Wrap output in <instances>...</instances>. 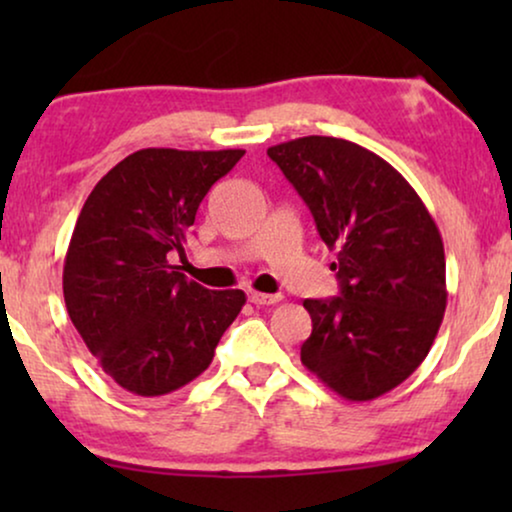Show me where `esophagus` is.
<instances>
[{"label":"esophagus","instance_id":"1","mask_svg":"<svg viewBox=\"0 0 512 512\" xmlns=\"http://www.w3.org/2000/svg\"><path fill=\"white\" fill-rule=\"evenodd\" d=\"M282 300V296H270V293H261V291H249V303L254 305H275Z\"/></svg>","mask_w":512,"mask_h":512}]
</instances>
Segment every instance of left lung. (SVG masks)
Returning a JSON list of instances; mask_svg holds the SVG:
<instances>
[{
	"label": "left lung",
	"mask_w": 512,
	"mask_h": 512,
	"mask_svg": "<svg viewBox=\"0 0 512 512\" xmlns=\"http://www.w3.org/2000/svg\"><path fill=\"white\" fill-rule=\"evenodd\" d=\"M268 156L338 256L340 296L303 303L300 361L347 401H373L415 373L443 324V237L403 174L359 144L310 135Z\"/></svg>",
	"instance_id": "left-lung-1"
}]
</instances>
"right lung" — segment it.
<instances>
[{
    "label": "right lung",
    "mask_w": 512,
    "mask_h": 512,
    "mask_svg": "<svg viewBox=\"0 0 512 512\" xmlns=\"http://www.w3.org/2000/svg\"><path fill=\"white\" fill-rule=\"evenodd\" d=\"M242 149L130 153L83 205L62 270L69 319L118 387L153 398L205 373L247 296L209 291L170 263L202 198Z\"/></svg>",
    "instance_id": "obj_1"
}]
</instances>
